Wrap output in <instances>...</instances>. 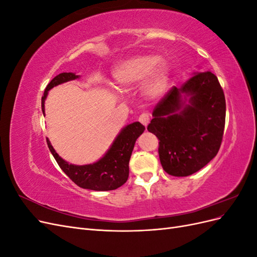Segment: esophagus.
Instances as JSON below:
<instances>
[{"label":"esophagus","mask_w":257,"mask_h":257,"mask_svg":"<svg viewBox=\"0 0 257 257\" xmlns=\"http://www.w3.org/2000/svg\"><path fill=\"white\" fill-rule=\"evenodd\" d=\"M138 120L141 121L145 126H147L148 123H149V121H150V114L148 112H143L141 115H139Z\"/></svg>","instance_id":"1"}]
</instances>
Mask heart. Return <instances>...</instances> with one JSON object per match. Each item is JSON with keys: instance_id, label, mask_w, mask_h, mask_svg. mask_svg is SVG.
<instances>
[{"instance_id": "b5f03b06", "label": "heart", "mask_w": 257, "mask_h": 257, "mask_svg": "<svg viewBox=\"0 0 257 257\" xmlns=\"http://www.w3.org/2000/svg\"><path fill=\"white\" fill-rule=\"evenodd\" d=\"M113 79L118 87L127 89L146 79V92L151 96L162 94L167 88L170 67L154 54H143L122 62L114 68Z\"/></svg>"}]
</instances>
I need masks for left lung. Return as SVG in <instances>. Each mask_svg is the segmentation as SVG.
<instances>
[{"label": "left lung", "instance_id": "8db88e82", "mask_svg": "<svg viewBox=\"0 0 257 257\" xmlns=\"http://www.w3.org/2000/svg\"><path fill=\"white\" fill-rule=\"evenodd\" d=\"M182 94L190 96L185 104ZM226 103L217 77L193 75L155 105L148 131L159 139V157L168 175L186 177L206 166L220 150Z\"/></svg>", "mask_w": 257, "mask_h": 257}]
</instances>
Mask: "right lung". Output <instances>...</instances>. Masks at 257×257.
<instances>
[{
	"mask_svg": "<svg viewBox=\"0 0 257 257\" xmlns=\"http://www.w3.org/2000/svg\"><path fill=\"white\" fill-rule=\"evenodd\" d=\"M78 77V75H75L74 73H62L54 77L47 84L42 97L43 113H45V99L48 91L60 83L77 79ZM144 131L145 126L142 123L134 122L128 124L116 136L110 149L102 159L94 164L82 166L68 164L63 159H61L54 151L48 138L47 145L60 168L75 184L82 189L93 191H111L120 188L127 181L131 155L133 152L136 139L144 133Z\"/></svg>",
	"mask_w": 257,
	"mask_h": 257,
	"instance_id": "1",
	"label": "right lung"
}]
</instances>
